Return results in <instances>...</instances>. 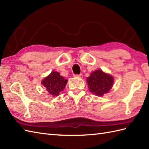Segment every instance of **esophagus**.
I'll return each mask as SVG.
<instances>
[{"mask_svg":"<svg viewBox=\"0 0 149 149\" xmlns=\"http://www.w3.org/2000/svg\"><path fill=\"white\" fill-rule=\"evenodd\" d=\"M74 76L75 77H79V78H80V79H82L83 77V75H82V74H76V75H74Z\"/></svg>","mask_w":149,"mask_h":149,"instance_id":"esophagus-1","label":"esophagus"}]
</instances>
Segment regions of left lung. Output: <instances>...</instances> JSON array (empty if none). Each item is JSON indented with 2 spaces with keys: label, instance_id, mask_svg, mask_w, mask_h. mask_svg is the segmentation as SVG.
<instances>
[{
  "label": "left lung",
  "instance_id": "8db88e82",
  "mask_svg": "<svg viewBox=\"0 0 149 149\" xmlns=\"http://www.w3.org/2000/svg\"><path fill=\"white\" fill-rule=\"evenodd\" d=\"M86 81L90 91L97 96H102L108 93L114 84L112 75L106 74L101 70L93 72Z\"/></svg>",
  "mask_w": 149,
  "mask_h": 149
}]
</instances>
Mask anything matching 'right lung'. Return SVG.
<instances>
[{"mask_svg": "<svg viewBox=\"0 0 149 149\" xmlns=\"http://www.w3.org/2000/svg\"><path fill=\"white\" fill-rule=\"evenodd\" d=\"M68 80L61 76L58 72L53 71L42 81V84L52 97L58 96L66 86Z\"/></svg>", "mask_w": 149, "mask_h": 149, "instance_id": "1", "label": "right lung"}]
</instances>
